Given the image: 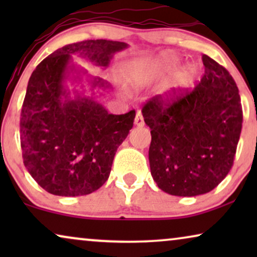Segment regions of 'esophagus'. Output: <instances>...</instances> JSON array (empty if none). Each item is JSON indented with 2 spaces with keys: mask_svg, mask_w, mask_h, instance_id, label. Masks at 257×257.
Listing matches in <instances>:
<instances>
[{
  "mask_svg": "<svg viewBox=\"0 0 257 257\" xmlns=\"http://www.w3.org/2000/svg\"><path fill=\"white\" fill-rule=\"evenodd\" d=\"M135 125L138 126V127H143L144 125H145V121H144V118H143V114L142 112H137V115L135 118Z\"/></svg>",
  "mask_w": 257,
  "mask_h": 257,
  "instance_id": "1",
  "label": "esophagus"
}]
</instances>
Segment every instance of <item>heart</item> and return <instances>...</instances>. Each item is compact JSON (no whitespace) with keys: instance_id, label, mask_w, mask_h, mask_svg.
Returning <instances> with one entry per match:
<instances>
[{"instance_id":"1","label":"heart","mask_w":257,"mask_h":257,"mask_svg":"<svg viewBox=\"0 0 257 257\" xmlns=\"http://www.w3.org/2000/svg\"><path fill=\"white\" fill-rule=\"evenodd\" d=\"M179 64V58L171 54H164L160 58L154 61H147L143 63V69L145 71L149 70H172L177 68ZM195 68L193 65L182 66L175 72L173 79L171 80L170 87L173 91H184L192 86L195 79Z\"/></svg>"}]
</instances>
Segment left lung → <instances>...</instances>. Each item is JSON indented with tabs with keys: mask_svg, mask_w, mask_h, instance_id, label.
<instances>
[{
	"mask_svg": "<svg viewBox=\"0 0 257 257\" xmlns=\"http://www.w3.org/2000/svg\"><path fill=\"white\" fill-rule=\"evenodd\" d=\"M205 75L192 91L171 99L156 96L143 107L152 142L151 174L161 191L206 194L226 178L242 128V107L229 72L207 55Z\"/></svg>",
	"mask_w": 257,
	"mask_h": 257,
	"instance_id": "left-lung-1",
	"label": "left lung"
}]
</instances>
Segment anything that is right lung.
I'll list each match as a JSON object with an SVG mask.
<instances>
[{
    "mask_svg": "<svg viewBox=\"0 0 257 257\" xmlns=\"http://www.w3.org/2000/svg\"><path fill=\"white\" fill-rule=\"evenodd\" d=\"M127 47L107 40L68 44L44 58L31 73L20 121L22 157L34 180L51 194L78 196L100 188L136 117L135 110L108 113L84 91L73 90L72 97L66 80L79 82L86 75L73 64L72 55L105 70L115 52ZM89 83L92 91L111 89L100 77H90Z\"/></svg>",
    "mask_w": 257,
    "mask_h": 257,
    "instance_id": "1",
    "label": "right lung"
}]
</instances>
